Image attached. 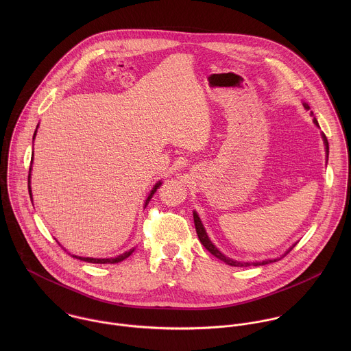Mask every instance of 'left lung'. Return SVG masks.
I'll use <instances>...</instances> for the list:
<instances>
[{
  "mask_svg": "<svg viewBox=\"0 0 351 351\" xmlns=\"http://www.w3.org/2000/svg\"><path fill=\"white\" fill-rule=\"evenodd\" d=\"M302 105H304V108L305 109H309V105L306 104V102H302ZM312 113V112H311ZM313 123H315V125L316 127H319V123H317V120L316 119H313ZM322 139H323V143H324V147H326V155H327V160H328V141H327V138H326V135L322 132ZM193 219H195V226H196V232H197V237H199V239H200L201 243H202V246L206 249V250L209 251L212 255H215L216 258H219L220 261H223V262H226L227 265H230V266H238V267H242V266H261V265H267V263H271V262H276V261H278V259H281L284 255H287L289 251L292 250L295 246H296V243L292 246V247H289L288 250L285 251V254L282 255V256H280V258H274V259H265V261H262V262H242V261H237V259H232V258H230V256H227V255H224L221 251L219 250L212 242H210V239H209V237H208V234H206V231H205V228H204V224H202V221H201L200 216H199V213L196 212V210H193Z\"/></svg>",
  "mask_w": 351,
  "mask_h": 351,
  "instance_id": "1",
  "label": "left lung"
}]
</instances>
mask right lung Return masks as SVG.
<instances>
[{"label": "right lung", "instance_id": "obj_1", "mask_svg": "<svg viewBox=\"0 0 351 351\" xmlns=\"http://www.w3.org/2000/svg\"><path fill=\"white\" fill-rule=\"evenodd\" d=\"M38 127H39V124H38ZM38 127H36V130H35V134H34V138H32V139H35V136H36ZM32 162H34V152H32L31 166H29V174H28V191H29V197H31V201H34L32 200V191H31V171H32ZM160 184H162V181H158V182L152 186V189H151L150 193H149V196H147V199L145 201L143 208H146V206H147V204L150 202L152 195L156 192V189L160 186ZM134 251H135V247H132L131 250L125 251V252H123V254H120V255H117V256H114V258H90V256H78V255H73V258H77V259H80V261L89 262V263H117V262H121V261H124L125 258H128Z\"/></svg>", "mask_w": 351, "mask_h": 351}]
</instances>
